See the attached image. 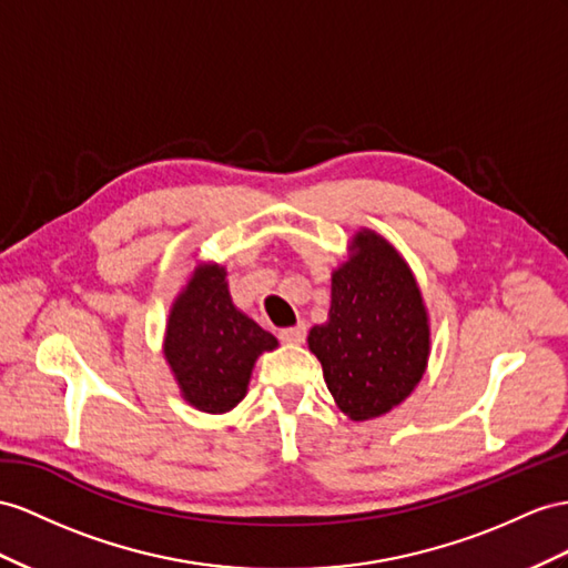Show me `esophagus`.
Wrapping results in <instances>:
<instances>
[{
    "label": "esophagus",
    "mask_w": 568,
    "mask_h": 568,
    "mask_svg": "<svg viewBox=\"0 0 568 568\" xmlns=\"http://www.w3.org/2000/svg\"><path fill=\"white\" fill-rule=\"evenodd\" d=\"M278 338L283 343H290V345H300L304 343V338H307V324H297V326H290V328H281L278 331Z\"/></svg>",
    "instance_id": "esophagus-1"
}]
</instances>
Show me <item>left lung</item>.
<instances>
[{"label":"left lung","mask_w":568,"mask_h":568,"mask_svg":"<svg viewBox=\"0 0 568 568\" xmlns=\"http://www.w3.org/2000/svg\"><path fill=\"white\" fill-rule=\"evenodd\" d=\"M355 254L333 273L331 314L310 331L338 408L369 419L413 394L427 367L423 295L400 254L374 232H357Z\"/></svg>","instance_id":"left-lung-1"}]
</instances>
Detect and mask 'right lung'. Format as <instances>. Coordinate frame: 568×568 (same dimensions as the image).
Segmentation results:
<instances>
[{
	"label": "right lung",
	"instance_id": "obj_1",
	"mask_svg": "<svg viewBox=\"0 0 568 568\" xmlns=\"http://www.w3.org/2000/svg\"><path fill=\"white\" fill-rule=\"evenodd\" d=\"M275 345L268 331L235 310L221 266L196 268L170 312L165 357L184 398L203 413L235 408L256 357Z\"/></svg>",
	"mask_w": 568,
	"mask_h": 568
}]
</instances>
